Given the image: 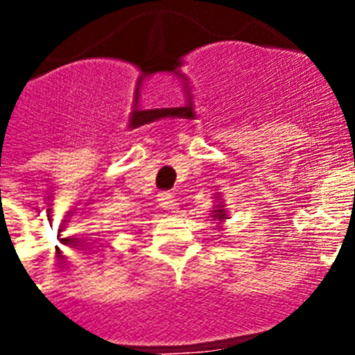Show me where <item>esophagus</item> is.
<instances>
[{"instance_id":"esophagus-1","label":"esophagus","mask_w":355,"mask_h":355,"mask_svg":"<svg viewBox=\"0 0 355 355\" xmlns=\"http://www.w3.org/2000/svg\"><path fill=\"white\" fill-rule=\"evenodd\" d=\"M158 200H160V206L167 211H177L178 210V202L175 200L171 193H160L158 195Z\"/></svg>"}]
</instances>
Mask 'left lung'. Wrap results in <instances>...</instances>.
I'll return each mask as SVG.
<instances>
[{
    "mask_svg": "<svg viewBox=\"0 0 355 355\" xmlns=\"http://www.w3.org/2000/svg\"><path fill=\"white\" fill-rule=\"evenodd\" d=\"M214 199H216L217 205L214 206L210 217H214V221H217L219 225H221V223H225V219H228V214H227L228 210H227V206L223 205V200L219 199V197H214Z\"/></svg>",
    "mask_w": 355,
    "mask_h": 355,
    "instance_id": "obj_1",
    "label": "left lung"
}]
</instances>
